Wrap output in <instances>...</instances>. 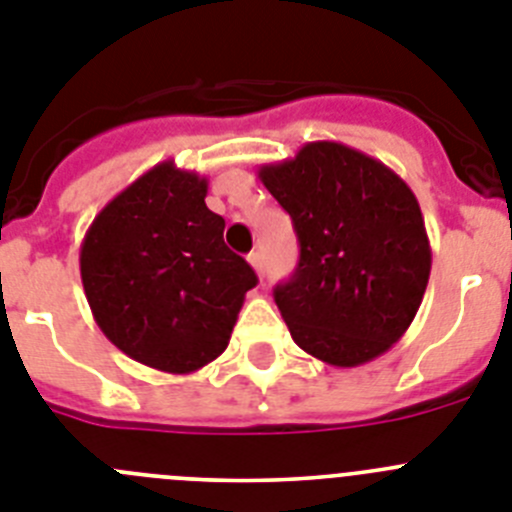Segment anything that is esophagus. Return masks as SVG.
Listing matches in <instances>:
<instances>
[{
	"instance_id": "obj_1",
	"label": "esophagus",
	"mask_w": 512,
	"mask_h": 512,
	"mask_svg": "<svg viewBox=\"0 0 512 512\" xmlns=\"http://www.w3.org/2000/svg\"><path fill=\"white\" fill-rule=\"evenodd\" d=\"M248 264L253 266V269H256V274H264V256H261V251H251L248 253Z\"/></svg>"
}]
</instances>
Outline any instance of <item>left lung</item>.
Listing matches in <instances>:
<instances>
[{
  "label": "left lung",
  "mask_w": 512,
  "mask_h": 512,
  "mask_svg": "<svg viewBox=\"0 0 512 512\" xmlns=\"http://www.w3.org/2000/svg\"><path fill=\"white\" fill-rule=\"evenodd\" d=\"M259 179L300 241L274 289L297 346L330 366H361L405 336L431 277V243L413 189L377 158L336 140L305 143Z\"/></svg>",
  "instance_id": "1"
}]
</instances>
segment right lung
Segmentation results:
<instances>
[{"mask_svg":"<svg viewBox=\"0 0 512 512\" xmlns=\"http://www.w3.org/2000/svg\"><path fill=\"white\" fill-rule=\"evenodd\" d=\"M207 179L164 161L102 207L81 241V284L122 354L192 374L228 348L256 274L223 241Z\"/></svg>","mask_w":512,"mask_h":512,"instance_id":"obj_1","label":"right lung"}]
</instances>
